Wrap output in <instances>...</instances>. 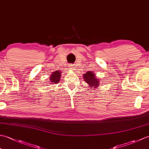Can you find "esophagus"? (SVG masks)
I'll return each instance as SVG.
<instances>
[{
	"label": "esophagus",
	"mask_w": 149,
	"mask_h": 149,
	"mask_svg": "<svg viewBox=\"0 0 149 149\" xmlns=\"http://www.w3.org/2000/svg\"><path fill=\"white\" fill-rule=\"evenodd\" d=\"M69 68L72 69V70H74L75 69V65H69Z\"/></svg>",
	"instance_id": "obj_1"
}]
</instances>
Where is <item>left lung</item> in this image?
<instances>
[{"instance_id":"8db88e82","label":"left lung","mask_w":149,"mask_h":149,"mask_svg":"<svg viewBox=\"0 0 149 149\" xmlns=\"http://www.w3.org/2000/svg\"><path fill=\"white\" fill-rule=\"evenodd\" d=\"M83 79L89 85L90 88H93V89H97L100 83V79L98 77L95 76V74L92 71H88L86 74H83Z\"/></svg>"}]
</instances>
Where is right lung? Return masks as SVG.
I'll list each match as a JSON object with an SVG mask.
<instances>
[{
	"label": "right lung",
	"instance_id": "right-lung-1",
	"mask_svg": "<svg viewBox=\"0 0 149 149\" xmlns=\"http://www.w3.org/2000/svg\"><path fill=\"white\" fill-rule=\"evenodd\" d=\"M62 72L60 70H56L55 72H52L51 75H50V77H49V82L50 84H57L59 82L60 79H61Z\"/></svg>",
	"mask_w": 149,
	"mask_h": 149
}]
</instances>
